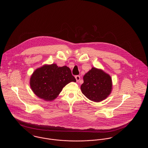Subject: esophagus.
<instances>
[{"label": "esophagus", "mask_w": 148, "mask_h": 148, "mask_svg": "<svg viewBox=\"0 0 148 148\" xmlns=\"http://www.w3.org/2000/svg\"><path fill=\"white\" fill-rule=\"evenodd\" d=\"M75 77V79H76V80H77V82H79V80L80 79V77L79 75H76V76Z\"/></svg>", "instance_id": "34e87169"}]
</instances>
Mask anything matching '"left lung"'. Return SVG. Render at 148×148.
Returning a JSON list of instances; mask_svg holds the SVG:
<instances>
[{"mask_svg": "<svg viewBox=\"0 0 148 148\" xmlns=\"http://www.w3.org/2000/svg\"><path fill=\"white\" fill-rule=\"evenodd\" d=\"M81 85L83 94L89 100L99 102L110 94L112 87V78L102 70L92 68L83 77Z\"/></svg>", "mask_w": 148, "mask_h": 148, "instance_id": "obj_1", "label": "left lung"}]
</instances>
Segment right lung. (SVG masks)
Instances as JSON below:
<instances>
[{
	"instance_id": "add662e5",
	"label": "right lung",
	"mask_w": 148,
	"mask_h": 148,
	"mask_svg": "<svg viewBox=\"0 0 148 148\" xmlns=\"http://www.w3.org/2000/svg\"><path fill=\"white\" fill-rule=\"evenodd\" d=\"M71 82H76L66 66L58 67L56 64L45 65L35 70L30 80L33 92L46 101L56 98L63 88Z\"/></svg>"
}]
</instances>
